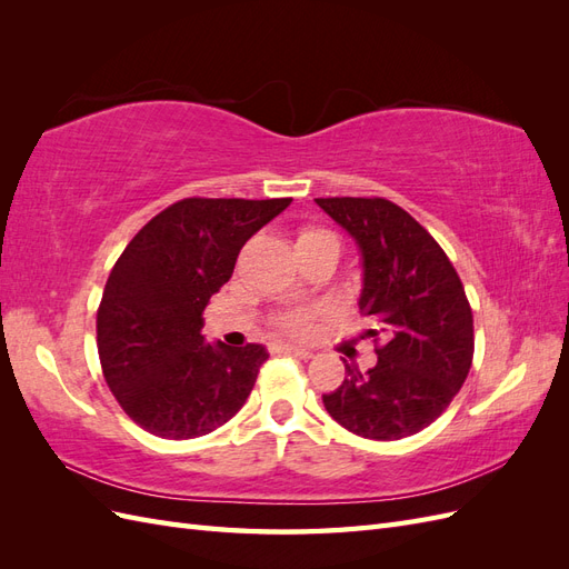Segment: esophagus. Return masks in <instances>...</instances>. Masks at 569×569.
I'll return each instance as SVG.
<instances>
[{"label": "esophagus", "mask_w": 569, "mask_h": 569, "mask_svg": "<svg viewBox=\"0 0 569 569\" xmlns=\"http://www.w3.org/2000/svg\"><path fill=\"white\" fill-rule=\"evenodd\" d=\"M274 351L278 353H289V356H297V358H311L313 353L308 349H301V347H291V343H280V347H274Z\"/></svg>", "instance_id": "1"}]
</instances>
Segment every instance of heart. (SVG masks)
Returning a JSON list of instances; mask_svg holds the SVG:
<instances>
[{
	"label": "heart",
	"mask_w": 569,
	"mask_h": 569,
	"mask_svg": "<svg viewBox=\"0 0 569 569\" xmlns=\"http://www.w3.org/2000/svg\"><path fill=\"white\" fill-rule=\"evenodd\" d=\"M327 232H320V230H301L299 232V242H306V239H313V237H322ZM308 325H311V313L308 311H291V313H284L278 318V327L289 335H303L308 330Z\"/></svg>",
	"instance_id": "heart-1"
}]
</instances>
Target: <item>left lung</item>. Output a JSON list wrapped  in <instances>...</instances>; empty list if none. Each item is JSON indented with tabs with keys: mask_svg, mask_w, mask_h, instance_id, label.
<instances>
[{
	"mask_svg": "<svg viewBox=\"0 0 569 569\" xmlns=\"http://www.w3.org/2000/svg\"><path fill=\"white\" fill-rule=\"evenodd\" d=\"M360 253L358 308L368 337L382 339L368 372L349 366L339 389L322 396L349 432L396 441L432 425L472 366V311L449 256L401 206L372 197L316 199Z\"/></svg>",
	"mask_w": 569,
	"mask_h": 569,
	"instance_id": "left-lung-1",
	"label": "left lung"
}]
</instances>
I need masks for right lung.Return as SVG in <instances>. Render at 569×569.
Listing matches in <instances>:
<instances>
[{
    "instance_id": "obj_1",
    "label": "right lung",
    "mask_w": 569,
    "mask_h": 569,
    "mask_svg": "<svg viewBox=\"0 0 569 569\" xmlns=\"http://www.w3.org/2000/svg\"><path fill=\"white\" fill-rule=\"evenodd\" d=\"M291 199H182L132 237L97 311V349L116 401L147 432L194 439L237 416L268 351L206 343L203 308L239 249Z\"/></svg>"
}]
</instances>
